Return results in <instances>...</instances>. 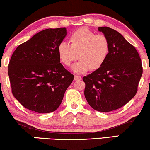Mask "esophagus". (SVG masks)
<instances>
[{
    "label": "esophagus",
    "instance_id": "obj_1",
    "mask_svg": "<svg viewBox=\"0 0 150 150\" xmlns=\"http://www.w3.org/2000/svg\"><path fill=\"white\" fill-rule=\"evenodd\" d=\"M81 76H78V75H75L74 76V80H75V81H77V80H81Z\"/></svg>",
    "mask_w": 150,
    "mask_h": 150
}]
</instances>
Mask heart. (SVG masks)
<instances>
[{"label":"heart","instance_id":"b5f03b06","mask_svg":"<svg viewBox=\"0 0 150 150\" xmlns=\"http://www.w3.org/2000/svg\"><path fill=\"white\" fill-rule=\"evenodd\" d=\"M69 42L70 44L64 41L58 44V57L67 67L70 66L78 57L79 60L72 67L73 72L78 74L86 73L90 69H100L110 51V43L106 36L96 35L87 28H81L71 34Z\"/></svg>","mask_w":150,"mask_h":150}]
</instances>
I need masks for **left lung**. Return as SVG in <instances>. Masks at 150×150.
<instances>
[{"instance_id":"left-lung-1","label":"left lung","mask_w":150,"mask_h":150,"mask_svg":"<svg viewBox=\"0 0 150 150\" xmlns=\"http://www.w3.org/2000/svg\"><path fill=\"white\" fill-rule=\"evenodd\" d=\"M98 29L109 39L110 51L100 69L83 77L84 95L94 109L109 112L123 107L135 96L142 63L137 50L120 33L106 26Z\"/></svg>"}]
</instances>
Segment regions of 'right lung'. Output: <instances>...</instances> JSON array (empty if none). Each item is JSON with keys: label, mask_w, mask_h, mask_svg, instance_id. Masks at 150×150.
Instances as JSON below:
<instances>
[{"label": "right lung", "mask_w": 150, "mask_h": 150, "mask_svg": "<svg viewBox=\"0 0 150 150\" xmlns=\"http://www.w3.org/2000/svg\"><path fill=\"white\" fill-rule=\"evenodd\" d=\"M66 35V28L45 29L12 54L8 67L12 94L25 108L51 113L62 103L74 78L60 63L57 51Z\"/></svg>", "instance_id": "1"}]
</instances>
